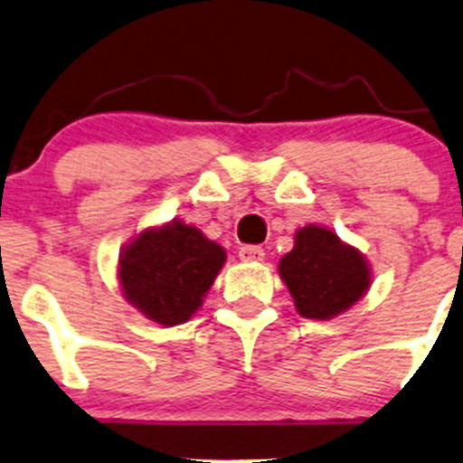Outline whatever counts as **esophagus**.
Returning <instances> with one entry per match:
<instances>
[{
    "label": "esophagus",
    "mask_w": 463,
    "mask_h": 463,
    "mask_svg": "<svg viewBox=\"0 0 463 463\" xmlns=\"http://www.w3.org/2000/svg\"><path fill=\"white\" fill-rule=\"evenodd\" d=\"M240 260L244 261H261L264 260V249L261 246H241Z\"/></svg>",
    "instance_id": "1"
}]
</instances>
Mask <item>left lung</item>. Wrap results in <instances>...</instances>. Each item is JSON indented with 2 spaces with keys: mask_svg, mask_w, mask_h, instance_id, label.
Instances as JSON below:
<instances>
[{
  "mask_svg": "<svg viewBox=\"0 0 463 463\" xmlns=\"http://www.w3.org/2000/svg\"><path fill=\"white\" fill-rule=\"evenodd\" d=\"M279 275L298 314L314 320L349 309L370 287V269L363 255L320 226L298 232L296 249L279 260Z\"/></svg>",
  "mask_w": 463,
  "mask_h": 463,
  "instance_id": "8db88e82",
  "label": "left lung"
}]
</instances>
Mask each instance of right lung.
I'll list each match as a JSON object with an SVG mask.
<instances>
[{"label": "right lung", "mask_w": 463, "mask_h": 463, "mask_svg": "<svg viewBox=\"0 0 463 463\" xmlns=\"http://www.w3.org/2000/svg\"><path fill=\"white\" fill-rule=\"evenodd\" d=\"M226 253L185 223L145 231L120 260V284L128 300L158 325H181L202 307V298Z\"/></svg>", "instance_id": "add662e5"}]
</instances>
